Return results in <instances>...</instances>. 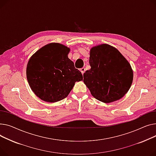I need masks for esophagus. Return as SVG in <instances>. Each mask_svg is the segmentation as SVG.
<instances>
[{
	"instance_id": "1",
	"label": "esophagus",
	"mask_w": 156,
	"mask_h": 156,
	"mask_svg": "<svg viewBox=\"0 0 156 156\" xmlns=\"http://www.w3.org/2000/svg\"><path fill=\"white\" fill-rule=\"evenodd\" d=\"M80 70V72H81V73H82V74L83 75V74H84L85 71H86V69H85V68H84V67H83V68H81Z\"/></svg>"
}]
</instances>
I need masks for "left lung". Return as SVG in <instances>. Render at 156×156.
<instances>
[{
  "label": "left lung",
  "instance_id": "left-lung-1",
  "mask_svg": "<svg viewBox=\"0 0 156 156\" xmlns=\"http://www.w3.org/2000/svg\"><path fill=\"white\" fill-rule=\"evenodd\" d=\"M90 69L84 74V82L96 99L109 103L123 98L133 82L132 67L116 48L101 44L91 48Z\"/></svg>",
  "mask_w": 156,
  "mask_h": 156
}]
</instances>
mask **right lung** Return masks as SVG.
Masks as SVG:
<instances>
[{"label":"right lung","mask_w":156,"mask_h":156,"mask_svg":"<svg viewBox=\"0 0 156 156\" xmlns=\"http://www.w3.org/2000/svg\"><path fill=\"white\" fill-rule=\"evenodd\" d=\"M69 51L65 45L51 43L36 51L27 62V82L33 93L44 101L63 99L76 82L83 80L81 72L68 57Z\"/></svg>","instance_id":"obj_1"}]
</instances>
